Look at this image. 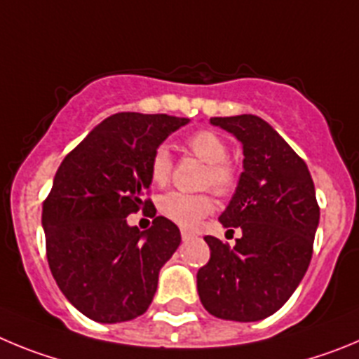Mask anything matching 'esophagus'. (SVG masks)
<instances>
[{
	"label": "esophagus",
	"instance_id": "1",
	"mask_svg": "<svg viewBox=\"0 0 359 359\" xmlns=\"http://www.w3.org/2000/svg\"><path fill=\"white\" fill-rule=\"evenodd\" d=\"M180 236H182V240L186 241V240H189V238H191L193 232L187 231V229H182V231H180Z\"/></svg>",
	"mask_w": 359,
	"mask_h": 359
}]
</instances>
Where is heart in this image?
<instances>
[{
	"label": "heart",
	"mask_w": 359,
	"mask_h": 359,
	"mask_svg": "<svg viewBox=\"0 0 359 359\" xmlns=\"http://www.w3.org/2000/svg\"><path fill=\"white\" fill-rule=\"evenodd\" d=\"M184 148L202 163H208V170L203 173V186L211 187L219 196H229L236 191L240 184V170L227 157V144L216 132L208 128L193 132L184 140ZM172 172L173 161L170 150L166 147H157L151 154L148 168L151 182L156 186H166L172 179ZM212 209L215 202L208 193L189 195L182 191H170L159 200L161 215L182 227L196 225Z\"/></svg>",
	"instance_id": "1"
}]
</instances>
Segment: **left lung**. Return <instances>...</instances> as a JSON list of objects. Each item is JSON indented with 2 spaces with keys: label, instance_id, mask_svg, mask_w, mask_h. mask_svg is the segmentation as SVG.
Masks as SVG:
<instances>
[{
  "label": "left lung",
  "instance_id": "8db88e82",
  "mask_svg": "<svg viewBox=\"0 0 359 359\" xmlns=\"http://www.w3.org/2000/svg\"><path fill=\"white\" fill-rule=\"evenodd\" d=\"M243 143V173L219 224L243 236L229 247L205 236L211 257L196 288L211 315L256 322L292 297L313 256L320 208L306 163L264 119L252 114L211 118Z\"/></svg>",
  "mask_w": 359,
  "mask_h": 359
}]
</instances>
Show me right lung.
Returning <instances> with one entry per match:
<instances>
[{"label": "right lung", "instance_id": "obj_1", "mask_svg": "<svg viewBox=\"0 0 359 359\" xmlns=\"http://www.w3.org/2000/svg\"><path fill=\"white\" fill-rule=\"evenodd\" d=\"M186 123L119 112L93 128L55 173L43 202L48 264L60 292L91 320L116 324L143 315L159 270L180 245L179 227L164 216L147 233L128 228L126 216L140 208L156 215L148 198L150 157Z\"/></svg>", "mask_w": 359, "mask_h": 359}]
</instances>
